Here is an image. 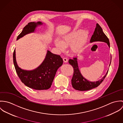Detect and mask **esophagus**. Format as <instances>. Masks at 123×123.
<instances>
[{
	"label": "esophagus",
	"mask_w": 123,
	"mask_h": 123,
	"mask_svg": "<svg viewBox=\"0 0 123 123\" xmlns=\"http://www.w3.org/2000/svg\"><path fill=\"white\" fill-rule=\"evenodd\" d=\"M63 62H68V59L67 58H63Z\"/></svg>",
	"instance_id": "obj_1"
}]
</instances>
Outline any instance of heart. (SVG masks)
Instances as JSON below:
<instances>
[{
  "label": "heart",
  "instance_id": "1",
  "mask_svg": "<svg viewBox=\"0 0 123 123\" xmlns=\"http://www.w3.org/2000/svg\"><path fill=\"white\" fill-rule=\"evenodd\" d=\"M88 38V33L86 31L75 30L63 36L60 41H56L55 44L60 51H63L65 47L70 46V50L72 53L79 52L85 43Z\"/></svg>",
  "mask_w": 123,
  "mask_h": 123
}]
</instances>
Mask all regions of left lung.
I'll use <instances>...</instances> for the list:
<instances>
[{"mask_svg":"<svg viewBox=\"0 0 123 123\" xmlns=\"http://www.w3.org/2000/svg\"><path fill=\"white\" fill-rule=\"evenodd\" d=\"M96 41L105 42L110 47L109 39L103 32L101 26L98 24H96V27L95 28L94 32L93 35H92L90 41V42ZM111 62L110 63V65L111 63ZM69 63L72 66L73 68V74L71 79L72 86L74 89L80 91H86L98 87L104 80L108 71V70L105 76L100 80H99L98 81L96 82H91L88 81V80L85 79L81 75L79 69L77 57L73 58L72 59H70L69 61Z\"/></svg>","mask_w":123,"mask_h":123,"instance_id":"8db88e82","label":"left lung"}]
</instances>
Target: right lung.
<instances>
[{
	"mask_svg": "<svg viewBox=\"0 0 123 123\" xmlns=\"http://www.w3.org/2000/svg\"><path fill=\"white\" fill-rule=\"evenodd\" d=\"M42 24L41 22L28 23L18 36L17 40L27 34L34 32L38 25ZM13 62L18 77L25 86L35 90H44L51 87L56 72L62 64L63 60L59 55L53 54L47 51L44 60L37 68L30 71L24 70L18 66L15 50Z\"/></svg>",
	"mask_w": 123,
	"mask_h": 123,
	"instance_id": "right-lung-1",
	"label": "right lung"
}]
</instances>
